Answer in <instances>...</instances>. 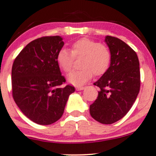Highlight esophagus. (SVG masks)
<instances>
[{"label": "esophagus", "mask_w": 156, "mask_h": 156, "mask_svg": "<svg viewBox=\"0 0 156 156\" xmlns=\"http://www.w3.org/2000/svg\"><path fill=\"white\" fill-rule=\"evenodd\" d=\"M84 88H85L84 87H77L76 90H83Z\"/></svg>", "instance_id": "obj_1"}]
</instances>
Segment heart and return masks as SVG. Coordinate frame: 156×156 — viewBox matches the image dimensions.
<instances>
[{
    "label": "heart",
    "mask_w": 156,
    "mask_h": 156,
    "mask_svg": "<svg viewBox=\"0 0 156 156\" xmlns=\"http://www.w3.org/2000/svg\"><path fill=\"white\" fill-rule=\"evenodd\" d=\"M83 57L82 69L72 72L68 75L69 82L81 86L87 82L94 74L96 76L104 75L109 69L111 54L109 48L97 41L89 38H81L72 44V51L61 48L57 55L60 68L65 73H69L73 67L75 58Z\"/></svg>",
    "instance_id": "b5f03b06"
}]
</instances>
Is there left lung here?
Segmentation results:
<instances>
[{"mask_svg":"<svg viewBox=\"0 0 156 156\" xmlns=\"http://www.w3.org/2000/svg\"><path fill=\"white\" fill-rule=\"evenodd\" d=\"M105 42L111 54V65L94 83L100 91L90 113L98 122L112 124L122 119L135 101L140 87V63L136 52L121 39L107 36Z\"/></svg>","mask_w":156,"mask_h":156,"instance_id":"8db88e82","label":"left lung"}]
</instances>
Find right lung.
<instances>
[{
	"instance_id": "1",
	"label": "right lung",
	"mask_w": 156,
	"mask_h": 156,
	"mask_svg": "<svg viewBox=\"0 0 156 156\" xmlns=\"http://www.w3.org/2000/svg\"><path fill=\"white\" fill-rule=\"evenodd\" d=\"M64 42L59 36L42 37L27 44L12 67V93L22 112L39 125H51L62 117L71 93L57 61Z\"/></svg>"
}]
</instances>
